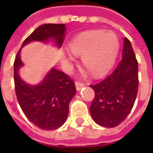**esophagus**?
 Instances as JSON below:
<instances>
[{
  "label": "esophagus",
  "instance_id": "obj_1",
  "mask_svg": "<svg viewBox=\"0 0 153 153\" xmlns=\"http://www.w3.org/2000/svg\"><path fill=\"white\" fill-rule=\"evenodd\" d=\"M84 85H85V83H82V82H78V81L75 82V87H76V89L78 91H79Z\"/></svg>",
  "mask_w": 153,
  "mask_h": 153
}]
</instances>
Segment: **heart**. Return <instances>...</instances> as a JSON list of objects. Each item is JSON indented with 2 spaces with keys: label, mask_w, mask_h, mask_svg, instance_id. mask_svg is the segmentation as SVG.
<instances>
[{
  "label": "heart",
  "mask_w": 153,
  "mask_h": 153,
  "mask_svg": "<svg viewBox=\"0 0 153 153\" xmlns=\"http://www.w3.org/2000/svg\"><path fill=\"white\" fill-rule=\"evenodd\" d=\"M69 49L74 56H81L82 63L91 74L100 76L112 66L118 53L119 41L113 32L93 30L70 41ZM68 58L73 59L70 55Z\"/></svg>",
  "instance_id": "1"
}]
</instances>
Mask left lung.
<instances>
[{"label":"left lung","mask_w":153,"mask_h":153,"mask_svg":"<svg viewBox=\"0 0 153 153\" xmlns=\"http://www.w3.org/2000/svg\"><path fill=\"white\" fill-rule=\"evenodd\" d=\"M90 87L95 93L90 106L94 121L106 128L124 121L134 106L138 89V60L128 38L124 39L122 59L115 70Z\"/></svg>","instance_id":"obj_1"}]
</instances>
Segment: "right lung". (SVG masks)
Segmentation results:
<instances>
[{
	"label": "right lung",
	"mask_w": 153,
	"mask_h": 153,
	"mask_svg": "<svg viewBox=\"0 0 153 153\" xmlns=\"http://www.w3.org/2000/svg\"><path fill=\"white\" fill-rule=\"evenodd\" d=\"M65 33L64 24H47L39 26L26 38L23 47L32 41L47 42L50 38L61 47ZM14 62L15 89L19 104L30 121L44 130H53L63 125L69 113V104L76 93L72 79L64 72L53 68L38 85L30 86L19 75V69L23 65L19 52Z\"/></svg>",
	"instance_id": "1"
}]
</instances>
